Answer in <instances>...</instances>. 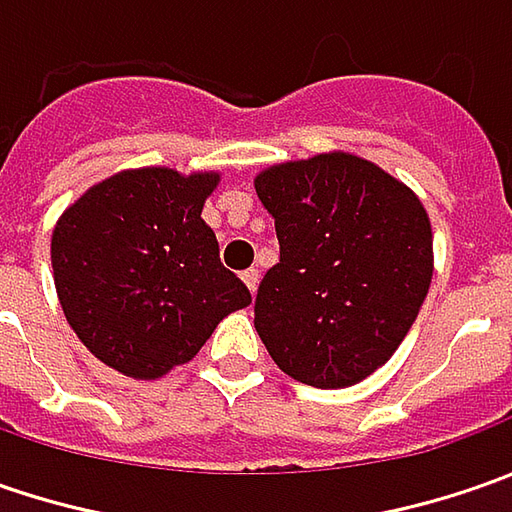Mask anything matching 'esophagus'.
<instances>
[{"instance_id":"1","label":"esophagus","mask_w":512,"mask_h":512,"mask_svg":"<svg viewBox=\"0 0 512 512\" xmlns=\"http://www.w3.org/2000/svg\"><path fill=\"white\" fill-rule=\"evenodd\" d=\"M259 279H262L259 267H247L245 273H242V282H245L250 293H256V287H259Z\"/></svg>"}]
</instances>
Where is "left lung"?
<instances>
[{"label":"left lung","mask_w":512,"mask_h":512,"mask_svg":"<svg viewBox=\"0 0 512 512\" xmlns=\"http://www.w3.org/2000/svg\"><path fill=\"white\" fill-rule=\"evenodd\" d=\"M253 185L279 236L253 319L270 359L310 387L359 384L396 353L430 290L422 199L347 150L270 165Z\"/></svg>","instance_id":"left-lung-1"}]
</instances>
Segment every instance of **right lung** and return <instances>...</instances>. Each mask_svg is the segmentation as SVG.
Returning <instances> with one entry per match:
<instances>
[{"mask_svg": "<svg viewBox=\"0 0 512 512\" xmlns=\"http://www.w3.org/2000/svg\"><path fill=\"white\" fill-rule=\"evenodd\" d=\"M222 173L119 170L56 219L50 265L59 305L90 353L130 379L187 364L216 325L250 305L202 219Z\"/></svg>", "mask_w": 512, "mask_h": 512, "instance_id": "1", "label": "right lung"}]
</instances>
